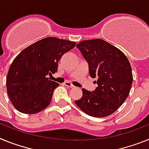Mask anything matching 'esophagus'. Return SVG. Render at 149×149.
Wrapping results in <instances>:
<instances>
[{
	"label": "esophagus",
	"instance_id": "1",
	"mask_svg": "<svg viewBox=\"0 0 149 149\" xmlns=\"http://www.w3.org/2000/svg\"><path fill=\"white\" fill-rule=\"evenodd\" d=\"M64 84H65V85L66 86H68V87H71V88H73L74 87L73 84H72L71 82H69V81H65Z\"/></svg>",
	"mask_w": 149,
	"mask_h": 149
}]
</instances>
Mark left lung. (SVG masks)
<instances>
[{
  "instance_id": "1",
  "label": "left lung",
  "mask_w": 149,
  "mask_h": 149,
  "mask_svg": "<svg viewBox=\"0 0 149 149\" xmlns=\"http://www.w3.org/2000/svg\"><path fill=\"white\" fill-rule=\"evenodd\" d=\"M76 47L89 63L91 77L98 78V87L93 92L83 89V96L74 102L91 116H108L125 102L131 90L133 74L129 60L103 39L84 40Z\"/></svg>"
}]
</instances>
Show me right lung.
Returning a JSON list of instances; mask_svg holds the SVG:
<instances>
[{
    "label": "right lung",
    "mask_w": 149,
    "mask_h": 149,
    "mask_svg": "<svg viewBox=\"0 0 149 149\" xmlns=\"http://www.w3.org/2000/svg\"><path fill=\"white\" fill-rule=\"evenodd\" d=\"M75 45L72 41L47 37L18 54L8 71L6 83L8 96L17 110L34 114L49 105L59 84L48 75L57 71L59 60Z\"/></svg>",
    "instance_id": "add662e5"
}]
</instances>
